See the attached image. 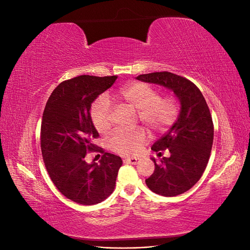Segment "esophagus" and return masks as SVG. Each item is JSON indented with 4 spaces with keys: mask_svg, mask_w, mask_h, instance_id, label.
I'll return each instance as SVG.
<instances>
[{
    "mask_svg": "<svg viewBox=\"0 0 250 250\" xmlns=\"http://www.w3.org/2000/svg\"><path fill=\"white\" fill-rule=\"evenodd\" d=\"M128 163L131 164V165H137L141 162V158L140 157H128L126 160Z\"/></svg>",
    "mask_w": 250,
    "mask_h": 250,
    "instance_id": "1",
    "label": "esophagus"
}]
</instances>
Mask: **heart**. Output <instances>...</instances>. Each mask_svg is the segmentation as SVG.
Returning <instances> with one entry per match:
<instances>
[{
  "label": "heart",
  "instance_id": "heart-1",
  "mask_svg": "<svg viewBox=\"0 0 250 250\" xmlns=\"http://www.w3.org/2000/svg\"><path fill=\"white\" fill-rule=\"evenodd\" d=\"M113 99L122 100L138 109L140 120L149 129L155 132L168 130L176 122L180 104L174 95L158 96L156 88L145 82H133L112 94ZM90 118L96 129L104 132L111 125L110 101L102 96L90 108ZM148 141V134L143 128L131 131L117 130L108 139L109 148L117 153L132 155L138 153Z\"/></svg>",
  "mask_w": 250,
  "mask_h": 250
}]
</instances>
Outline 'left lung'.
Returning a JSON list of instances; mask_svg holds the SVG:
<instances>
[{
    "label": "left lung",
    "instance_id": "obj_1",
    "mask_svg": "<svg viewBox=\"0 0 250 250\" xmlns=\"http://www.w3.org/2000/svg\"><path fill=\"white\" fill-rule=\"evenodd\" d=\"M137 79L171 89L180 103L176 122L151 147L158 155L168 149L170 156L158 163L151 158L155 169L146 185L166 197L183 194L200 179L209 160L214 125L207 101L193 82L170 72L143 74Z\"/></svg>",
    "mask_w": 250,
    "mask_h": 250
}]
</instances>
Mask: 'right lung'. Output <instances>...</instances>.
Returning <instances> with one entry per match:
<instances>
[{"instance_id": "obj_1", "label": "right lung", "mask_w": 250, "mask_h": 250, "mask_svg": "<svg viewBox=\"0 0 250 250\" xmlns=\"http://www.w3.org/2000/svg\"><path fill=\"white\" fill-rule=\"evenodd\" d=\"M117 76L81 75L62 81L44 107L41 148L53 184L67 199L82 206L100 203L115 190L121 157L103 153L100 163L85 161L88 151H101L93 144L99 137L90 118L92 103L115 83Z\"/></svg>"}]
</instances>
